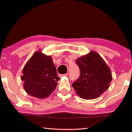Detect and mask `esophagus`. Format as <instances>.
I'll return each instance as SVG.
<instances>
[{
  "mask_svg": "<svg viewBox=\"0 0 132 132\" xmlns=\"http://www.w3.org/2000/svg\"><path fill=\"white\" fill-rule=\"evenodd\" d=\"M67 76V73L64 74V75H59V76L60 77H63V76Z\"/></svg>",
  "mask_w": 132,
  "mask_h": 132,
  "instance_id": "esophagus-1",
  "label": "esophagus"
}]
</instances>
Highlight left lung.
Instances as JSON below:
<instances>
[{"mask_svg":"<svg viewBox=\"0 0 132 132\" xmlns=\"http://www.w3.org/2000/svg\"><path fill=\"white\" fill-rule=\"evenodd\" d=\"M80 70L78 79L72 86L81 98L92 100L100 97L109 87L112 80L111 70L98 53H89L76 60Z\"/></svg>","mask_w":132,"mask_h":132,"instance_id":"8db88e82","label":"left lung"}]
</instances>
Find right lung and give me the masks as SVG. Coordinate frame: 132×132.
<instances>
[{"instance_id": "right-lung-1", "label": "right lung", "mask_w": 132, "mask_h": 132, "mask_svg": "<svg viewBox=\"0 0 132 132\" xmlns=\"http://www.w3.org/2000/svg\"><path fill=\"white\" fill-rule=\"evenodd\" d=\"M21 80L27 93L38 98L47 97L59 80L51 56L37 52L23 68Z\"/></svg>"}]
</instances>
